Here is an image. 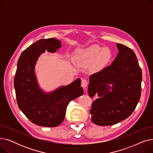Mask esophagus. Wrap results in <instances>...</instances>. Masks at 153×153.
<instances>
[{"label": "esophagus", "instance_id": "esophagus-1", "mask_svg": "<svg viewBox=\"0 0 153 153\" xmlns=\"http://www.w3.org/2000/svg\"><path fill=\"white\" fill-rule=\"evenodd\" d=\"M88 85V82L86 79H82L81 82V86L83 88H86Z\"/></svg>", "mask_w": 153, "mask_h": 153}]
</instances>
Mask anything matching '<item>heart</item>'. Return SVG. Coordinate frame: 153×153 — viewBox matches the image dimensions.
Returning a JSON list of instances; mask_svg holds the SVG:
<instances>
[{
	"label": "heart",
	"mask_w": 153,
	"mask_h": 153,
	"mask_svg": "<svg viewBox=\"0 0 153 153\" xmlns=\"http://www.w3.org/2000/svg\"><path fill=\"white\" fill-rule=\"evenodd\" d=\"M111 56V51L108 48L94 45L86 49L79 50L76 56V60L78 62L89 64L98 59L100 64H103L109 61Z\"/></svg>",
	"instance_id": "b5f03b06"
}]
</instances>
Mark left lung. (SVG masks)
<instances>
[{
  "mask_svg": "<svg viewBox=\"0 0 153 153\" xmlns=\"http://www.w3.org/2000/svg\"><path fill=\"white\" fill-rule=\"evenodd\" d=\"M118 54L110 65L89 77L88 94L100 98L92 104V122L99 126L115 125L129 117L136 108L141 92L142 71L134 52L117 43ZM108 83L113 84L109 91Z\"/></svg>",
  "mask_w": 153,
  "mask_h": 153,
  "instance_id": "8db88e82",
  "label": "left lung"
}]
</instances>
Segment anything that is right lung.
I'll list each match as a JSON object with an SVG mask.
<instances>
[{
  "label": "right lung",
  "mask_w": 153,
  "mask_h": 153,
  "mask_svg": "<svg viewBox=\"0 0 153 153\" xmlns=\"http://www.w3.org/2000/svg\"><path fill=\"white\" fill-rule=\"evenodd\" d=\"M61 43L53 38L39 39L24 50L18 61L14 78L18 106L32 123L38 126L59 125L69 102L84 93L80 79L51 94H44L38 86L34 66L38 56L46 50L55 52L61 46Z\"/></svg>",
  "instance_id": "right-lung-1"
}]
</instances>
